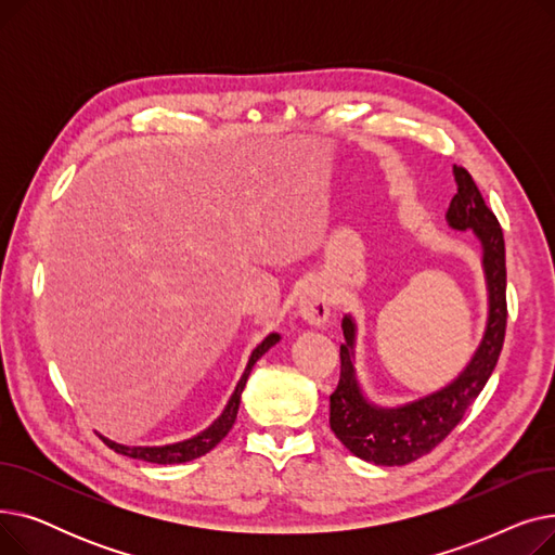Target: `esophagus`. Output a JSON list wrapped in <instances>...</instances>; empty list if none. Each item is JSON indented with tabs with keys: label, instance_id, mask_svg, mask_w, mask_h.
<instances>
[{
	"label": "esophagus",
	"instance_id": "34e87169",
	"mask_svg": "<svg viewBox=\"0 0 555 555\" xmlns=\"http://www.w3.org/2000/svg\"><path fill=\"white\" fill-rule=\"evenodd\" d=\"M297 312L304 322L312 326H324L331 317V295L322 283L308 285L297 304Z\"/></svg>",
	"mask_w": 555,
	"mask_h": 555
}]
</instances>
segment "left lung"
Segmentation results:
<instances>
[{
	"label": "left lung",
	"mask_w": 555,
	"mask_h": 555,
	"mask_svg": "<svg viewBox=\"0 0 555 555\" xmlns=\"http://www.w3.org/2000/svg\"><path fill=\"white\" fill-rule=\"evenodd\" d=\"M456 195L450 202L446 220L456 231H473L481 243V266L488 287V322L473 360L450 385L398 406L373 404L356 373L358 326L351 314H344L339 346V385L331 393V429L341 446L375 465H404L431 452L459 425L465 410L477 400L490 373L498 366L506 335V249L504 233L486 207L473 175L454 166Z\"/></svg>",
	"instance_id": "obj_1"
}]
</instances>
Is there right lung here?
I'll list each match as a JSON object with an SVG mask.
<instances>
[{
  "label": "right lung",
  "mask_w": 555,
  "mask_h": 555,
  "mask_svg": "<svg viewBox=\"0 0 555 555\" xmlns=\"http://www.w3.org/2000/svg\"><path fill=\"white\" fill-rule=\"evenodd\" d=\"M281 339L279 333H270L266 339H262L254 351L249 356V362L245 366V373L241 375V380L236 385V389H233L227 406L222 410V414L207 427L204 431H199L197 436H193V439H186V441H180V443H170V446H157V448H141V446H121V443H114L109 439H105V436H101V439L114 450L119 452L124 456H130V459H139V461H149V463H159V465H166V463H186V461H193L202 454H207L209 450H214L224 436L229 434V429L233 427V423H236V416H238V406H241V396H243V389L247 385V377L254 369V364L266 356L270 348Z\"/></svg>",
  "instance_id": "obj_1"
}]
</instances>
